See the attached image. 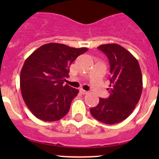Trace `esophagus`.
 Wrapping results in <instances>:
<instances>
[{"instance_id": "obj_1", "label": "esophagus", "mask_w": 159, "mask_h": 159, "mask_svg": "<svg viewBox=\"0 0 159 159\" xmlns=\"http://www.w3.org/2000/svg\"><path fill=\"white\" fill-rule=\"evenodd\" d=\"M80 93L82 94V95H87V94H88V92H87V91H85V90L80 89Z\"/></svg>"}]
</instances>
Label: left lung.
<instances>
[{
    "instance_id": "obj_1",
    "label": "left lung",
    "mask_w": 159,
    "mask_h": 159,
    "mask_svg": "<svg viewBox=\"0 0 159 159\" xmlns=\"http://www.w3.org/2000/svg\"><path fill=\"white\" fill-rule=\"evenodd\" d=\"M110 63V96L99 98L90 112L94 118L106 124L119 123L133 112L141 97L143 75L137 59L117 43L99 46ZM109 90V88H108Z\"/></svg>"
}]
</instances>
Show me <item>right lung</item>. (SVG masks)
Instances as JSON below:
<instances>
[{"mask_svg":"<svg viewBox=\"0 0 159 159\" xmlns=\"http://www.w3.org/2000/svg\"><path fill=\"white\" fill-rule=\"evenodd\" d=\"M88 50L49 43L25 60L20 76V91L24 101L37 119L53 122L67 115L79 90L64 82L71 63Z\"/></svg>","mask_w":159,"mask_h":159,"instance_id":"1","label":"right lung"}]
</instances>
